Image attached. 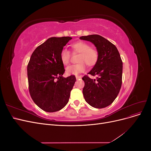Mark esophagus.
Listing matches in <instances>:
<instances>
[{
  "instance_id": "esophagus-1",
  "label": "esophagus",
  "mask_w": 151,
  "mask_h": 151,
  "mask_svg": "<svg viewBox=\"0 0 151 151\" xmlns=\"http://www.w3.org/2000/svg\"><path fill=\"white\" fill-rule=\"evenodd\" d=\"M76 77L77 79H80L82 78V76H76Z\"/></svg>"
}]
</instances>
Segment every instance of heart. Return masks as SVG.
Instances as JSON below:
<instances>
[{
    "instance_id": "1",
    "label": "heart",
    "mask_w": 151,
    "mask_h": 151,
    "mask_svg": "<svg viewBox=\"0 0 151 151\" xmlns=\"http://www.w3.org/2000/svg\"><path fill=\"white\" fill-rule=\"evenodd\" d=\"M72 52L79 53L78 63L68 66L66 68V73L68 75H77L85 71L86 63L89 67L94 66L98 59V53L96 50L91 48L90 45L84 42H78L72 45ZM62 63L64 65H67L70 62V53L67 49H63L60 54Z\"/></svg>"
}]
</instances>
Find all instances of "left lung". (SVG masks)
I'll use <instances>...</instances> for the list:
<instances>
[{
	"label": "left lung",
	"mask_w": 151,
	"mask_h": 151,
	"mask_svg": "<svg viewBox=\"0 0 151 151\" xmlns=\"http://www.w3.org/2000/svg\"><path fill=\"white\" fill-rule=\"evenodd\" d=\"M80 39L93 43L98 53V61L88 73L96 76V79L88 76L83 77L84 99L94 108H105L116 99L122 86L123 63L120 53L115 45L100 35L83 36Z\"/></svg>",
	"instance_id": "left-lung-1"
}]
</instances>
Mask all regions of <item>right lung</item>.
I'll return each mask as SVG.
<instances>
[{"label": "right lung", "instance_id": "1", "mask_svg": "<svg viewBox=\"0 0 151 151\" xmlns=\"http://www.w3.org/2000/svg\"><path fill=\"white\" fill-rule=\"evenodd\" d=\"M71 39L50 38L30 57L27 67L29 93L35 103L47 112H55L65 106L76 81L74 76H62L65 69L60 58L63 47Z\"/></svg>", "mask_w": 151, "mask_h": 151}]
</instances>
